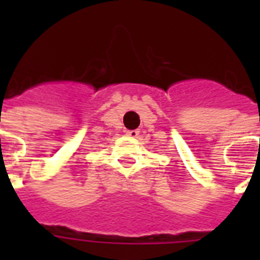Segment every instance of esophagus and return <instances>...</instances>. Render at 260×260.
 Listing matches in <instances>:
<instances>
[{
    "label": "esophagus",
    "instance_id": "obj_1",
    "mask_svg": "<svg viewBox=\"0 0 260 260\" xmlns=\"http://www.w3.org/2000/svg\"><path fill=\"white\" fill-rule=\"evenodd\" d=\"M126 136L135 139L139 136V131L138 129H132V131H126Z\"/></svg>",
    "mask_w": 260,
    "mask_h": 260
}]
</instances>
